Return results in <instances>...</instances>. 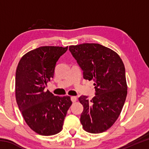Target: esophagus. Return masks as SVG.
I'll list each match as a JSON object with an SVG mask.
<instances>
[{
	"label": "esophagus",
	"instance_id": "esophagus-1",
	"mask_svg": "<svg viewBox=\"0 0 149 149\" xmlns=\"http://www.w3.org/2000/svg\"><path fill=\"white\" fill-rule=\"evenodd\" d=\"M71 100L73 102H75L77 100V97H74V96H72V97H71Z\"/></svg>",
	"mask_w": 149,
	"mask_h": 149
}]
</instances>
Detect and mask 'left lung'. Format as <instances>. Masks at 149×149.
Listing matches in <instances>:
<instances>
[{
    "instance_id": "left-lung-1",
    "label": "left lung",
    "mask_w": 149,
    "mask_h": 149,
    "mask_svg": "<svg viewBox=\"0 0 149 149\" xmlns=\"http://www.w3.org/2000/svg\"><path fill=\"white\" fill-rule=\"evenodd\" d=\"M69 50L83 70L84 78L95 81V96H81L80 122L85 131H107L119 117L127 93L124 64L116 52L97 43L72 45Z\"/></svg>"
}]
</instances>
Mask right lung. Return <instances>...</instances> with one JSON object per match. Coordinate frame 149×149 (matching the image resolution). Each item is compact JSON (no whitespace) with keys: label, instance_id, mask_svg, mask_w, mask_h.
I'll list each match as a JSON object with an SVG mask.
<instances>
[{"label":"right lung","instance_id":"add662e5","mask_svg":"<svg viewBox=\"0 0 149 149\" xmlns=\"http://www.w3.org/2000/svg\"><path fill=\"white\" fill-rule=\"evenodd\" d=\"M68 47L45 46L24 54L16 72V99L29 127L39 135L57 134L72 105L69 96H54L47 84L54 77L55 66Z\"/></svg>","mask_w":149,"mask_h":149}]
</instances>
